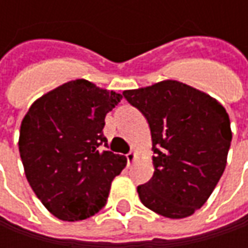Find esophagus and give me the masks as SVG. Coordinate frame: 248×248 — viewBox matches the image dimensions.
Segmentation results:
<instances>
[{
  "label": "esophagus",
  "mask_w": 248,
  "mask_h": 248,
  "mask_svg": "<svg viewBox=\"0 0 248 248\" xmlns=\"http://www.w3.org/2000/svg\"><path fill=\"white\" fill-rule=\"evenodd\" d=\"M135 158H137V153L135 152H129L128 155H127V164L131 166L135 161Z\"/></svg>",
  "instance_id": "1"
}]
</instances>
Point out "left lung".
<instances>
[{"instance_id": "obj_1", "label": "left lung", "mask_w": 248, "mask_h": 248, "mask_svg": "<svg viewBox=\"0 0 248 248\" xmlns=\"http://www.w3.org/2000/svg\"><path fill=\"white\" fill-rule=\"evenodd\" d=\"M146 117L155 172L138 186L142 204L171 219L192 215L211 196L226 167L231 120L218 100L175 80L123 92Z\"/></svg>"}]
</instances>
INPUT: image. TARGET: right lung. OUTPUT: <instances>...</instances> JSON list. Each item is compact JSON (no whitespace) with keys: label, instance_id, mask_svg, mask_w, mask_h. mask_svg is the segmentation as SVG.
Wrapping results in <instances>:
<instances>
[{"label":"right lung","instance_id":"right-lung-1","mask_svg":"<svg viewBox=\"0 0 248 248\" xmlns=\"http://www.w3.org/2000/svg\"><path fill=\"white\" fill-rule=\"evenodd\" d=\"M121 93L78 78L34 100L20 124L24 174L44 207L62 221H81L106 204L125 156L102 150L105 117Z\"/></svg>","mask_w":248,"mask_h":248}]
</instances>
